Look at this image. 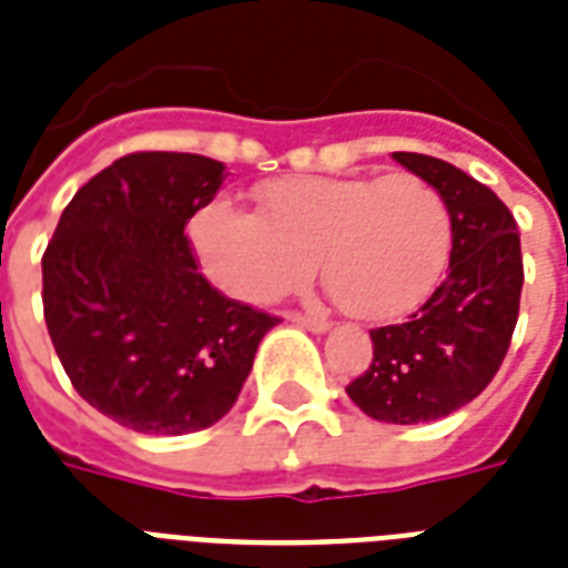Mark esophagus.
Segmentation results:
<instances>
[{
	"mask_svg": "<svg viewBox=\"0 0 568 568\" xmlns=\"http://www.w3.org/2000/svg\"><path fill=\"white\" fill-rule=\"evenodd\" d=\"M292 321L294 324H301V327L312 329V333H327V329L333 327L324 315H292Z\"/></svg>",
	"mask_w": 568,
	"mask_h": 568,
	"instance_id": "1",
	"label": "esophagus"
}]
</instances>
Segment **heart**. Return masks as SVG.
I'll list each match as a JSON object with an SVG mask.
<instances>
[{
	"label": "heart",
	"mask_w": 568,
	"mask_h": 568,
	"mask_svg": "<svg viewBox=\"0 0 568 568\" xmlns=\"http://www.w3.org/2000/svg\"><path fill=\"white\" fill-rule=\"evenodd\" d=\"M262 214L214 200L191 223L217 288L267 303L324 265L333 301L356 318L392 321L439 283L450 253L445 196L413 173L285 176L258 189Z\"/></svg>",
	"instance_id": "heart-1"
}]
</instances>
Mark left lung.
<instances>
[{
	"instance_id": "1",
	"label": "left lung",
	"mask_w": 568,
	"mask_h": 568,
	"mask_svg": "<svg viewBox=\"0 0 568 568\" xmlns=\"http://www.w3.org/2000/svg\"><path fill=\"white\" fill-rule=\"evenodd\" d=\"M392 159L448 203V274L404 324L372 329L374 359L347 395L368 418L422 424L475 400L501 368L519 321L525 267L519 226L495 191L433 155Z\"/></svg>"
}]
</instances>
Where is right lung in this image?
<instances>
[{
	"label": "right lung",
	"instance_id": "1",
	"mask_svg": "<svg viewBox=\"0 0 568 568\" xmlns=\"http://www.w3.org/2000/svg\"><path fill=\"white\" fill-rule=\"evenodd\" d=\"M223 180L205 155H123L75 191L47 244L43 318L58 359L129 430L182 436L221 422L280 324L196 267L185 223Z\"/></svg>",
	"mask_w": 568,
	"mask_h": 568
}]
</instances>
